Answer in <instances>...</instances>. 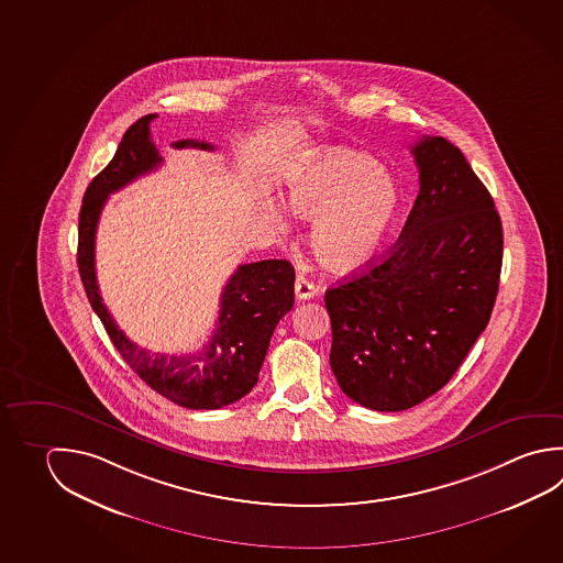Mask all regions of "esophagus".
Returning a JSON list of instances; mask_svg holds the SVG:
<instances>
[{"mask_svg":"<svg viewBox=\"0 0 563 563\" xmlns=\"http://www.w3.org/2000/svg\"><path fill=\"white\" fill-rule=\"evenodd\" d=\"M319 294V287L316 284H311L309 279H306L303 276H297L296 279V296L297 299H301V301H306V299H311V297H316Z\"/></svg>","mask_w":563,"mask_h":563,"instance_id":"esophagus-1","label":"esophagus"}]
</instances>
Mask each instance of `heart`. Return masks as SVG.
<instances>
[{
  "mask_svg": "<svg viewBox=\"0 0 563 563\" xmlns=\"http://www.w3.org/2000/svg\"><path fill=\"white\" fill-rule=\"evenodd\" d=\"M284 205L299 220H316L311 250L319 264L351 274L377 257L399 212L400 192L373 156L325 148L287 176Z\"/></svg>",
  "mask_w": 563,
  "mask_h": 563,
  "instance_id": "obj_1",
  "label": "heart"
}]
</instances>
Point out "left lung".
I'll return each instance as SVG.
<instances>
[{"mask_svg": "<svg viewBox=\"0 0 563 563\" xmlns=\"http://www.w3.org/2000/svg\"><path fill=\"white\" fill-rule=\"evenodd\" d=\"M420 190L397 244L325 291L331 368L349 399L397 412L449 383L490 321L504 234L490 192L442 136L410 146Z\"/></svg>", "mask_w": 563, "mask_h": 563, "instance_id": "8db88e82", "label": "left lung"}]
</instances>
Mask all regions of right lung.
I'll use <instances>...</instances> for the list:
<instances>
[{
	"instance_id": "obj_1",
	"label": "right lung",
	"mask_w": 563,
	"mask_h": 563,
	"mask_svg": "<svg viewBox=\"0 0 563 563\" xmlns=\"http://www.w3.org/2000/svg\"><path fill=\"white\" fill-rule=\"evenodd\" d=\"M154 117L156 114H146L129 126L113 161L87 186L79 214V274L92 311L101 319L114 347L151 389L186 409H222L254 389L272 333L279 319L294 307L296 272L286 260H264L238 267L222 291L212 338L192 355L153 353L124 335L99 294L95 276V234L109 195L139 176L153 173L163 163V156L151 141ZM173 146L214 148L212 144L198 141H178Z\"/></svg>"
}]
</instances>
